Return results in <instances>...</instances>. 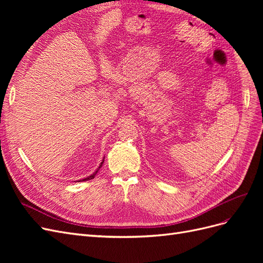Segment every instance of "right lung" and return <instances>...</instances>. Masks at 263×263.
<instances>
[{"instance_id":"obj_1","label":"right lung","mask_w":263,"mask_h":263,"mask_svg":"<svg viewBox=\"0 0 263 263\" xmlns=\"http://www.w3.org/2000/svg\"><path fill=\"white\" fill-rule=\"evenodd\" d=\"M103 162H104V159H103V160H102V162H101V164H100V166H99V168L97 169V170H95L94 171V173L93 174H91V176H89V177H86V178H84V179H82V180H79L78 182H82V181H87V180H92V179H94V177H95V174H97L98 173V171L101 169V166L103 165Z\"/></svg>"}]
</instances>
